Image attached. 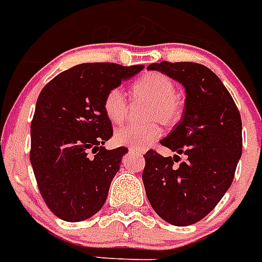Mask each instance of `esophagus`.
I'll use <instances>...</instances> for the list:
<instances>
[{"mask_svg":"<svg viewBox=\"0 0 262 262\" xmlns=\"http://www.w3.org/2000/svg\"><path fill=\"white\" fill-rule=\"evenodd\" d=\"M129 151H133V153H138V155H142V153H144V150H141V149H136V148H129Z\"/></svg>","mask_w":262,"mask_h":262,"instance_id":"34e87169","label":"esophagus"}]
</instances>
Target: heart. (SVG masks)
Instances as JSON below:
<instances>
[{"instance_id": "obj_1", "label": "heart", "mask_w": 262, "mask_h": 262, "mask_svg": "<svg viewBox=\"0 0 262 262\" xmlns=\"http://www.w3.org/2000/svg\"><path fill=\"white\" fill-rule=\"evenodd\" d=\"M176 93L174 81L160 72H150L140 77L133 83V96L136 100L148 102L145 118L153 122L120 127L114 133V141L136 149L146 148L155 142L161 135V127L156 120L164 126H173L181 118L182 104ZM104 112L113 124H121L125 120L127 102L121 88H113L107 92L104 98Z\"/></svg>"}]
</instances>
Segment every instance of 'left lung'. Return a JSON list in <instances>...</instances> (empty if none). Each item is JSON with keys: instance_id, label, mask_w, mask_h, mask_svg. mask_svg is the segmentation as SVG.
I'll return each instance as SVG.
<instances>
[{"instance_id": "left-lung-1", "label": "left lung", "mask_w": 262, "mask_h": 262, "mask_svg": "<svg viewBox=\"0 0 262 262\" xmlns=\"http://www.w3.org/2000/svg\"><path fill=\"white\" fill-rule=\"evenodd\" d=\"M148 69L165 73L185 88L182 120L160 142L186 160L174 166L180 156L146 151L145 192L166 223L192 225L208 216L232 185L243 153L241 116L221 80L204 65L162 61Z\"/></svg>"}]
</instances>
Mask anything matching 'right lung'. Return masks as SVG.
Wrapping results in <instances>:
<instances>
[{"label":"right lung","instance_id":"obj_1","mask_svg":"<svg viewBox=\"0 0 262 262\" xmlns=\"http://www.w3.org/2000/svg\"><path fill=\"white\" fill-rule=\"evenodd\" d=\"M142 69L144 65L80 63L41 90L30 125V162L43 201L63 221L89 219L106 201L127 149H105L113 127L104 98Z\"/></svg>","mask_w":262,"mask_h":262}]
</instances>
